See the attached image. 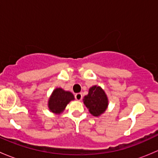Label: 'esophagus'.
I'll use <instances>...</instances> for the list:
<instances>
[{"instance_id": "esophagus-1", "label": "esophagus", "mask_w": 158, "mask_h": 158, "mask_svg": "<svg viewBox=\"0 0 158 158\" xmlns=\"http://www.w3.org/2000/svg\"><path fill=\"white\" fill-rule=\"evenodd\" d=\"M75 98H76V99L77 100V101H80L82 98V93H76V95H75Z\"/></svg>"}]
</instances>
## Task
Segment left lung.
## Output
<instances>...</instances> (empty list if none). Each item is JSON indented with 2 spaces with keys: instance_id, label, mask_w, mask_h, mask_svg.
Instances as JSON below:
<instances>
[{
  "instance_id": "left-lung-1",
  "label": "left lung",
  "mask_w": 158,
  "mask_h": 158,
  "mask_svg": "<svg viewBox=\"0 0 158 158\" xmlns=\"http://www.w3.org/2000/svg\"><path fill=\"white\" fill-rule=\"evenodd\" d=\"M83 102L91 114L98 117L107 109L109 98L102 87L93 85L89 88L88 95L84 96Z\"/></svg>"
}]
</instances>
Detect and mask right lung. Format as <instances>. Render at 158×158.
Returning a JSON list of instances; mask_svg holds the SVG:
<instances>
[{"mask_svg":"<svg viewBox=\"0 0 158 158\" xmlns=\"http://www.w3.org/2000/svg\"><path fill=\"white\" fill-rule=\"evenodd\" d=\"M74 99V95L72 92L62 88H56L48 99L49 110L54 114H60L70 102Z\"/></svg>","mask_w":158,"mask_h":158,"instance_id":"obj_1","label":"right lung"}]
</instances>
